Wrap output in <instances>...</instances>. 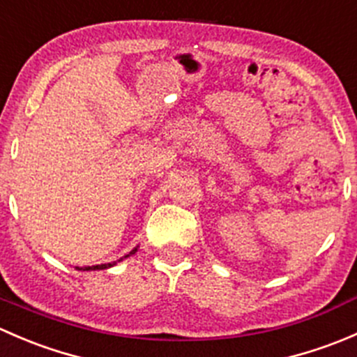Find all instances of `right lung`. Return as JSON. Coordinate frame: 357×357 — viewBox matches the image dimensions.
<instances>
[{"mask_svg":"<svg viewBox=\"0 0 357 357\" xmlns=\"http://www.w3.org/2000/svg\"><path fill=\"white\" fill-rule=\"evenodd\" d=\"M136 252V248H132L131 252H129L128 255H124V257H129V255L131 254H135ZM122 261V259H121ZM115 264V262H114ZM114 264H98V266H86V268H77V269H82V271H89V269H107V268H110V266H114Z\"/></svg>","mask_w":357,"mask_h":357,"instance_id":"right-lung-1","label":"right lung"}]
</instances>
